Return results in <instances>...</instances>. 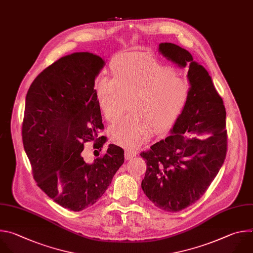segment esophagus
Returning a JSON list of instances; mask_svg holds the SVG:
<instances>
[{
  "instance_id": "34e87169",
  "label": "esophagus",
  "mask_w": 253,
  "mask_h": 253,
  "mask_svg": "<svg viewBox=\"0 0 253 253\" xmlns=\"http://www.w3.org/2000/svg\"><path fill=\"white\" fill-rule=\"evenodd\" d=\"M136 156V151L135 150H131V149H126L125 151V158L126 161L134 158Z\"/></svg>"
}]
</instances>
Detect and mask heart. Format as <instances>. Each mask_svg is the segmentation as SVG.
Returning <instances> with one entry per match:
<instances>
[{"label":"heart","mask_w":253,"mask_h":253,"mask_svg":"<svg viewBox=\"0 0 253 253\" xmlns=\"http://www.w3.org/2000/svg\"><path fill=\"white\" fill-rule=\"evenodd\" d=\"M114 79L100 75L95 94L105 118L116 123L131 102V117L110 128L114 142L135 148L156 133L167 131L183 111L191 90L190 82L175 70L147 56H132L113 66Z\"/></svg>","instance_id":"1"}]
</instances>
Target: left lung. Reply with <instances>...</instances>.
<instances>
[{
  "label": "left lung",
  "instance_id": "8db88e82",
  "mask_svg": "<svg viewBox=\"0 0 253 253\" xmlns=\"http://www.w3.org/2000/svg\"><path fill=\"white\" fill-rule=\"evenodd\" d=\"M159 50L178 67L188 68L191 90L171 134L140 154L146 163L141 188L156 207L177 212L205 194L224 163L226 112L208 71L188 50L171 42L160 43Z\"/></svg>",
  "mask_w": 253,
  "mask_h": 253
}]
</instances>
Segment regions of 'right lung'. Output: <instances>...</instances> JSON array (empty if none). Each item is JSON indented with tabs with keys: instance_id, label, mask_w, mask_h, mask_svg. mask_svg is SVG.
I'll list each match as a JSON object with an SVG mask.
<instances>
[{
	"instance_id": "right-lung-1",
	"label": "right lung",
	"mask_w": 253,
	"mask_h": 253,
	"mask_svg": "<svg viewBox=\"0 0 253 253\" xmlns=\"http://www.w3.org/2000/svg\"><path fill=\"white\" fill-rule=\"evenodd\" d=\"M104 66L91 53L68 55L44 69L26 96L22 136L35 180L73 211L94 205L125 162L124 149L116 144L94 160L83 151L85 142L94 141L98 153L107 138H97L104 125L93 88Z\"/></svg>"
}]
</instances>
